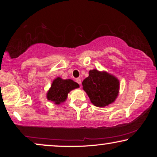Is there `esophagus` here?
Wrapping results in <instances>:
<instances>
[{
  "label": "esophagus",
  "instance_id": "34e87169",
  "mask_svg": "<svg viewBox=\"0 0 157 157\" xmlns=\"http://www.w3.org/2000/svg\"><path fill=\"white\" fill-rule=\"evenodd\" d=\"M76 82L78 83L79 85H81V79L80 78H77L76 79Z\"/></svg>",
  "mask_w": 157,
  "mask_h": 157
}]
</instances>
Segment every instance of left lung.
Masks as SVG:
<instances>
[{"mask_svg":"<svg viewBox=\"0 0 157 157\" xmlns=\"http://www.w3.org/2000/svg\"><path fill=\"white\" fill-rule=\"evenodd\" d=\"M89 77L82 81V89L95 106L105 107L116 100L120 82L116 77L96 69L89 71Z\"/></svg>","mask_w":157,"mask_h":157,"instance_id":"8db88e82","label":"left lung"}]
</instances>
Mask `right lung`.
I'll return each instance as SVG.
<instances>
[{"label": "right lung", "instance_id": "obj_1", "mask_svg": "<svg viewBox=\"0 0 157 157\" xmlns=\"http://www.w3.org/2000/svg\"><path fill=\"white\" fill-rule=\"evenodd\" d=\"M79 85L75 81L70 80H63L60 77H57L52 82L51 89L47 93L48 100L55 102V104H60L66 100L68 94L71 90L77 89Z\"/></svg>", "mask_w": 157, "mask_h": 157}]
</instances>
